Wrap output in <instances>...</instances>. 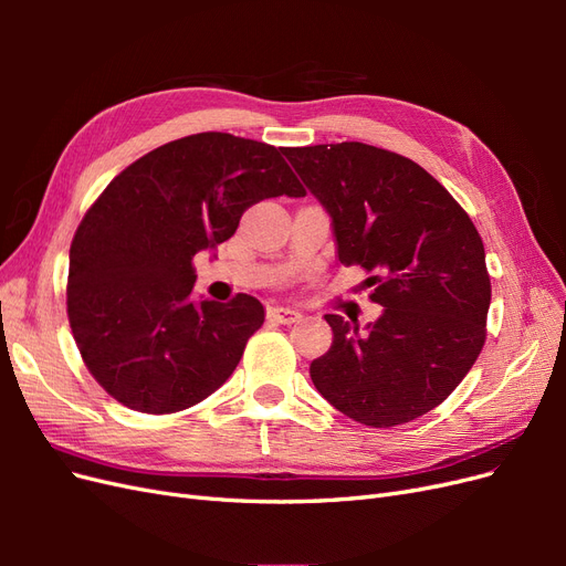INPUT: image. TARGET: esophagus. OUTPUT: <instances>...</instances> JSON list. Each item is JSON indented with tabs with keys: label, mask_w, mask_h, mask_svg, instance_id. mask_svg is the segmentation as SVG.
<instances>
[{
	"label": "esophagus",
	"mask_w": 566,
	"mask_h": 566,
	"mask_svg": "<svg viewBox=\"0 0 566 566\" xmlns=\"http://www.w3.org/2000/svg\"><path fill=\"white\" fill-rule=\"evenodd\" d=\"M266 316L276 323L290 325V323H297L302 318V314L297 310H290V306H269Z\"/></svg>",
	"instance_id": "obj_1"
}]
</instances>
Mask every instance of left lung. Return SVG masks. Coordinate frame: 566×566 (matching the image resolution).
Returning <instances> with one entry per match:
<instances>
[{
	"instance_id": "1",
	"label": "left lung",
	"mask_w": 566,
	"mask_h": 566,
	"mask_svg": "<svg viewBox=\"0 0 566 566\" xmlns=\"http://www.w3.org/2000/svg\"><path fill=\"white\" fill-rule=\"evenodd\" d=\"M323 205L342 264L373 276L382 306L366 328L325 314L333 345L310 366L339 413L394 427L424 416L465 378L486 339L491 281L472 219L432 175L358 142L283 148Z\"/></svg>"
}]
</instances>
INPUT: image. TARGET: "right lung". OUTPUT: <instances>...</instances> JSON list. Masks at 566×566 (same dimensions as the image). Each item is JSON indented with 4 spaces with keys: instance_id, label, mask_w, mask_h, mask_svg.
Returning <instances> with one entry per match:
<instances>
[{
    "instance_id": "add662e5",
    "label": "right lung",
    "mask_w": 566,
    "mask_h": 566,
    "mask_svg": "<svg viewBox=\"0 0 566 566\" xmlns=\"http://www.w3.org/2000/svg\"><path fill=\"white\" fill-rule=\"evenodd\" d=\"M302 198L281 150L224 132L169 142L119 172L71 245L67 318L96 382L139 413H175L229 380L264 306L193 300V256L264 198Z\"/></svg>"
}]
</instances>
